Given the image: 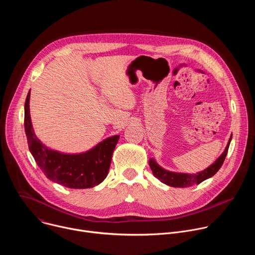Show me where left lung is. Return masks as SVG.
<instances>
[{
	"mask_svg": "<svg viewBox=\"0 0 255 255\" xmlns=\"http://www.w3.org/2000/svg\"><path fill=\"white\" fill-rule=\"evenodd\" d=\"M232 139V134L229 138V141L227 143V146L224 150V152L216 159V161L211 164L209 167L206 169L197 172V173H183V172H174V171H169L158 165V163L154 160V158L149 159V166L153 172V175L158 178L161 183L173 187V188H188L192 187L194 185H199L202 181L205 179H208L212 177L218 170L220 169L222 166L225 157L228 152L229 145Z\"/></svg>",
	"mask_w": 255,
	"mask_h": 255,
	"instance_id": "8db88e82",
	"label": "left lung"
}]
</instances>
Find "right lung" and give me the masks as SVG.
Instances as JSON below:
<instances>
[{
    "mask_svg": "<svg viewBox=\"0 0 255 255\" xmlns=\"http://www.w3.org/2000/svg\"><path fill=\"white\" fill-rule=\"evenodd\" d=\"M30 91L24 108V127L28 146L36 163L46 177L69 189H89L106 178L119 135L109 137L83 153H62L47 146L37 138L30 117Z\"/></svg>",
    "mask_w": 255,
    "mask_h": 255,
    "instance_id": "right-lung-1",
    "label": "right lung"
}]
</instances>
